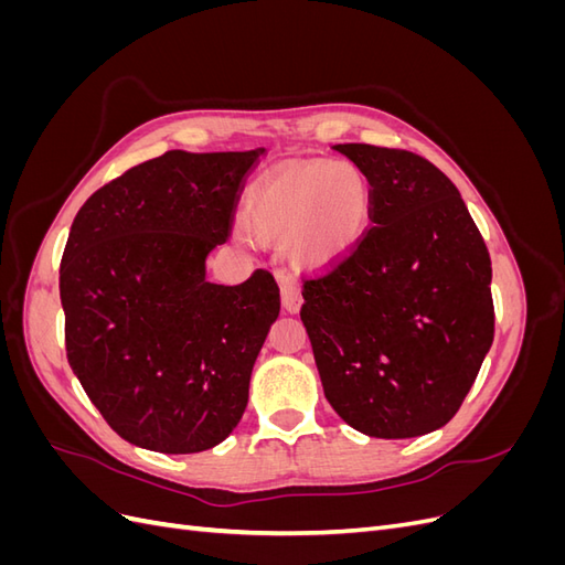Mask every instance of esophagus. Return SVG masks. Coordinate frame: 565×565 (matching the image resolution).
Instances as JSON below:
<instances>
[{"mask_svg":"<svg viewBox=\"0 0 565 565\" xmlns=\"http://www.w3.org/2000/svg\"><path fill=\"white\" fill-rule=\"evenodd\" d=\"M278 285H280L282 309H285L287 313H297V311L301 309V303H303L299 282H297L292 276H289V273L280 270V273H278Z\"/></svg>","mask_w":565,"mask_h":565,"instance_id":"esophagus-1","label":"esophagus"}]
</instances>
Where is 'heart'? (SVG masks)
Listing matches in <instances>:
<instances>
[{
  "label": "heart",
  "instance_id": "1",
  "mask_svg": "<svg viewBox=\"0 0 565 565\" xmlns=\"http://www.w3.org/2000/svg\"><path fill=\"white\" fill-rule=\"evenodd\" d=\"M372 212V183L361 167L303 162L256 181L245 200V224L262 241L282 243L301 266H324L349 252Z\"/></svg>",
  "mask_w": 565,
  "mask_h": 565
}]
</instances>
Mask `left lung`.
<instances>
[{
  "label": "left lung",
  "instance_id": "obj_1",
  "mask_svg": "<svg viewBox=\"0 0 565 565\" xmlns=\"http://www.w3.org/2000/svg\"><path fill=\"white\" fill-rule=\"evenodd\" d=\"M334 148L372 183V226L301 278L324 398L365 436H424L455 417L490 351V254L436 164L401 148Z\"/></svg>",
  "mask_w": 565,
  "mask_h": 565
}]
</instances>
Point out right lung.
<instances>
[{
    "instance_id": "obj_1",
    "label": "right lung",
    "mask_w": 565,
    "mask_h": 565,
    "mask_svg": "<svg viewBox=\"0 0 565 565\" xmlns=\"http://www.w3.org/2000/svg\"><path fill=\"white\" fill-rule=\"evenodd\" d=\"M262 148L183 152L136 164L82 204L61 259L67 363L110 429L134 446L188 455L241 422L280 289L204 280L231 237Z\"/></svg>"
}]
</instances>
